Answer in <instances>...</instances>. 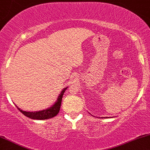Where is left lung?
<instances>
[{"mask_svg":"<svg viewBox=\"0 0 150 150\" xmlns=\"http://www.w3.org/2000/svg\"><path fill=\"white\" fill-rule=\"evenodd\" d=\"M104 118H105V117H104ZM106 118H108V117H106ZM110 118H111V117H110ZM101 118H103V117H101Z\"/></svg>","mask_w":150,"mask_h":150,"instance_id":"8db88e82","label":"left lung"}]
</instances>
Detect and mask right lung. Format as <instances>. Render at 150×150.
<instances>
[{
  "instance_id": "right-lung-1",
  "label": "right lung",
  "mask_w": 150,
  "mask_h": 150,
  "mask_svg": "<svg viewBox=\"0 0 150 150\" xmlns=\"http://www.w3.org/2000/svg\"><path fill=\"white\" fill-rule=\"evenodd\" d=\"M68 87H65L61 91V94L58 96L57 100L56 101V102L53 104L52 106L50 108H46V109L42 110V111H34V112H30V111H22V109H20V108H18L17 106V108H18L20 111V112L23 113L25 116L28 117V118H32V119L34 120H46V119H49V118H53V117L56 116L58 114V112L60 111V108H61V101H62V98H63V94H64L65 91L66 90Z\"/></svg>"
}]
</instances>
